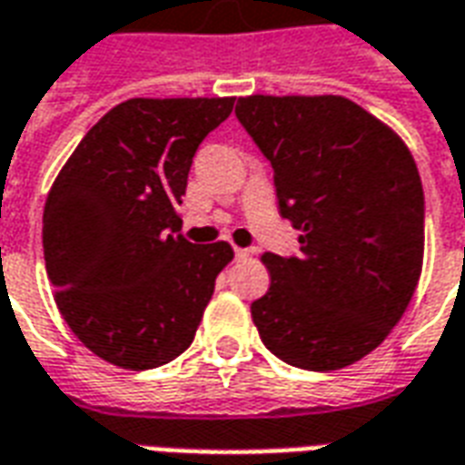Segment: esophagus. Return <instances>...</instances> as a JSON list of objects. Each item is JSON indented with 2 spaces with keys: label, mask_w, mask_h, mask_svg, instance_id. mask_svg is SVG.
Wrapping results in <instances>:
<instances>
[{
  "label": "esophagus",
  "mask_w": 465,
  "mask_h": 465,
  "mask_svg": "<svg viewBox=\"0 0 465 465\" xmlns=\"http://www.w3.org/2000/svg\"><path fill=\"white\" fill-rule=\"evenodd\" d=\"M233 253H236V259H246V256H249V249H239V246H236Z\"/></svg>",
  "instance_id": "34e87169"
}]
</instances>
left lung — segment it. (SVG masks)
I'll return each instance as SVG.
<instances>
[{
	"mask_svg": "<svg viewBox=\"0 0 465 465\" xmlns=\"http://www.w3.org/2000/svg\"><path fill=\"white\" fill-rule=\"evenodd\" d=\"M236 116L273 166L299 256L263 253L252 319L273 356L336 371L376 349L423 266V186L409 146L346 96H242Z\"/></svg>",
	"mask_w": 465,
	"mask_h": 465,
	"instance_id": "8db88e82",
	"label": "left lung"
}]
</instances>
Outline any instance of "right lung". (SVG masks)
Listing matches in <instances>:
<instances>
[{
	"label": "right lung",
	"instance_id": "obj_1",
	"mask_svg": "<svg viewBox=\"0 0 465 465\" xmlns=\"http://www.w3.org/2000/svg\"><path fill=\"white\" fill-rule=\"evenodd\" d=\"M232 109L233 96L122 102L56 176L42 229L46 276L99 359L146 371L192 346L233 252L186 242L176 206L199 143Z\"/></svg>",
	"mask_w": 465,
	"mask_h": 465
}]
</instances>
